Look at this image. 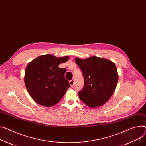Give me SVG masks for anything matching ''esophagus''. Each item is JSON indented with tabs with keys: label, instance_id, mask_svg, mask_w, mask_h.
Segmentation results:
<instances>
[{
	"label": "esophagus",
	"instance_id": "34e87169",
	"mask_svg": "<svg viewBox=\"0 0 146 146\" xmlns=\"http://www.w3.org/2000/svg\"><path fill=\"white\" fill-rule=\"evenodd\" d=\"M70 84L71 86H73L74 85V80H71V81H70Z\"/></svg>",
	"mask_w": 146,
	"mask_h": 146
}]
</instances>
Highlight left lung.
<instances>
[{
	"mask_svg": "<svg viewBox=\"0 0 146 146\" xmlns=\"http://www.w3.org/2000/svg\"><path fill=\"white\" fill-rule=\"evenodd\" d=\"M75 62L84 79V88L78 92L80 99L91 108L105 104L115 92L119 79L115 63L97 57L76 58Z\"/></svg>",
	"mask_w": 146,
	"mask_h": 146,
	"instance_id": "1",
	"label": "left lung"
}]
</instances>
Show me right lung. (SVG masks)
Wrapping results in <instances>:
<instances>
[{"label":"right lung","instance_id":"right-lung-1","mask_svg":"<svg viewBox=\"0 0 146 146\" xmlns=\"http://www.w3.org/2000/svg\"><path fill=\"white\" fill-rule=\"evenodd\" d=\"M68 56L56 57L50 54L41 55L27 66L25 83L27 90L37 104L47 107L57 104L70 87L64 76L65 68L58 65L65 62Z\"/></svg>","mask_w":146,"mask_h":146}]
</instances>
